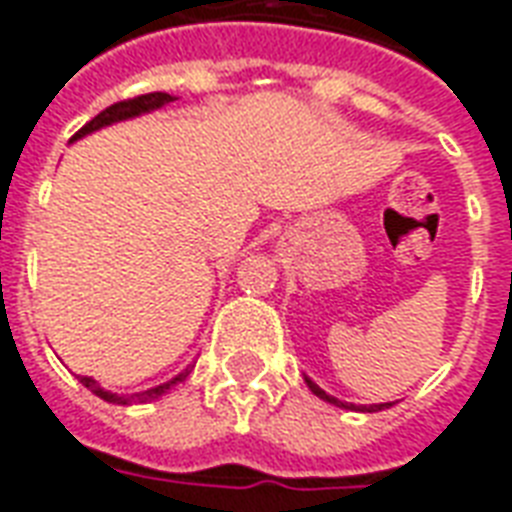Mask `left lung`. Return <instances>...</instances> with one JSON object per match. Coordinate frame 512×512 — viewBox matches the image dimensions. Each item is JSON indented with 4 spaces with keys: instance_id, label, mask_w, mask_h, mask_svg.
<instances>
[{
    "instance_id": "left-lung-1",
    "label": "left lung",
    "mask_w": 512,
    "mask_h": 512,
    "mask_svg": "<svg viewBox=\"0 0 512 512\" xmlns=\"http://www.w3.org/2000/svg\"><path fill=\"white\" fill-rule=\"evenodd\" d=\"M306 385H309V388H312L314 396H320V399H323V401H331V404H336V407H347V410H358V412H377V410H385V407H391V404H372V407H366V404H363V407H355V404H344V401H339V399H333V396H328V393H325L323 388H317V385H314V382L309 380V377H306Z\"/></svg>"
}]
</instances>
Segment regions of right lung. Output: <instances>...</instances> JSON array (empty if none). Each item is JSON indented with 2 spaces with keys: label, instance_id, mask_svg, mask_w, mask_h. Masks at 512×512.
I'll return each instance as SVG.
<instances>
[{
  "label": "right lung",
  "instance_id": "right-lung-1",
  "mask_svg": "<svg viewBox=\"0 0 512 512\" xmlns=\"http://www.w3.org/2000/svg\"><path fill=\"white\" fill-rule=\"evenodd\" d=\"M168 102H173V97L165 92H151V94H138V97H132V100H121V102H113L111 108H105L102 113H97L92 121H86L81 130L75 132V138H83V135H89V132L100 130V127H105V124H113V121H121V119H132V116H140V113L146 111H154V108H162V105H168ZM189 377V369H184V372L179 374V377H173V380L162 382V385H157V388H149V391L143 393H132V396H116V393H108L102 391L100 385H97V380H92V377H81V382L89 388V391L94 393V396H100V399L111 401V404H143V401H154L160 399V396H165V393H170L179 382H184Z\"/></svg>",
  "mask_w": 512,
  "mask_h": 512
}]
</instances>
